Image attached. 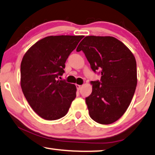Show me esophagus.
<instances>
[{
  "label": "esophagus",
  "instance_id": "1",
  "mask_svg": "<svg viewBox=\"0 0 155 155\" xmlns=\"http://www.w3.org/2000/svg\"><path fill=\"white\" fill-rule=\"evenodd\" d=\"M76 88H77V89L78 91L80 90V88H81V85H80V84H76Z\"/></svg>",
  "mask_w": 155,
  "mask_h": 155
}]
</instances>
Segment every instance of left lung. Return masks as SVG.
Listing matches in <instances>:
<instances>
[{
	"label": "left lung",
	"mask_w": 155,
	"mask_h": 155,
	"mask_svg": "<svg viewBox=\"0 0 155 155\" xmlns=\"http://www.w3.org/2000/svg\"><path fill=\"white\" fill-rule=\"evenodd\" d=\"M101 81H91L92 92L85 101L89 116L101 124L116 122L129 106L137 85L136 61L125 45L112 36H86L77 48Z\"/></svg>",
	"instance_id": "8db88e82"
}]
</instances>
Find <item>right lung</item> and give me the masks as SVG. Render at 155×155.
Here are the masks:
<instances>
[{
    "mask_svg": "<svg viewBox=\"0 0 155 155\" xmlns=\"http://www.w3.org/2000/svg\"><path fill=\"white\" fill-rule=\"evenodd\" d=\"M83 35H51L31 46L21 63V87L33 110L46 120L65 116L76 97V86L59 79L65 63Z\"/></svg>",
    "mask_w": 155,
    "mask_h": 155,
    "instance_id": "add662e5",
    "label": "right lung"
}]
</instances>
